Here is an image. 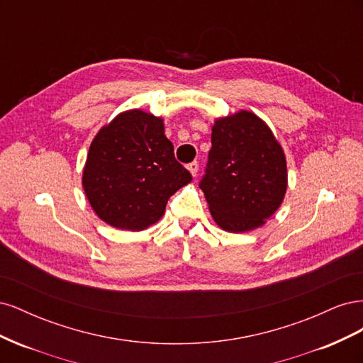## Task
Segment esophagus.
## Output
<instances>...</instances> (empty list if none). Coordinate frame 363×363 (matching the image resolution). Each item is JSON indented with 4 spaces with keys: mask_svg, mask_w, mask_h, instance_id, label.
Returning a JSON list of instances; mask_svg holds the SVG:
<instances>
[{
    "mask_svg": "<svg viewBox=\"0 0 363 363\" xmlns=\"http://www.w3.org/2000/svg\"><path fill=\"white\" fill-rule=\"evenodd\" d=\"M188 169H189V172L194 175H196V172H199V162H192V163H189L188 164Z\"/></svg>",
    "mask_w": 363,
    "mask_h": 363,
    "instance_id": "34e87169",
    "label": "esophagus"
}]
</instances>
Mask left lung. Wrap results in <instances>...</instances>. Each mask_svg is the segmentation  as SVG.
<instances>
[{
  "label": "left lung",
  "mask_w": 363,
  "mask_h": 363,
  "mask_svg": "<svg viewBox=\"0 0 363 363\" xmlns=\"http://www.w3.org/2000/svg\"><path fill=\"white\" fill-rule=\"evenodd\" d=\"M200 188L215 223L225 232H250L267 223L283 203L288 169L265 121L248 111L215 121Z\"/></svg>",
  "instance_id": "left-lung-1"
}]
</instances>
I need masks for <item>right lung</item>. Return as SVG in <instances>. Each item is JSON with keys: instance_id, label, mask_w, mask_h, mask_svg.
<instances>
[{"instance_id": "obj_1", "label": "right lung", "mask_w": 363, "mask_h": 363, "mask_svg": "<svg viewBox=\"0 0 363 363\" xmlns=\"http://www.w3.org/2000/svg\"><path fill=\"white\" fill-rule=\"evenodd\" d=\"M191 180V172L174 157L163 119L133 108L98 131L82 183L98 218L139 232L157 223L169 196Z\"/></svg>"}]
</instances>
